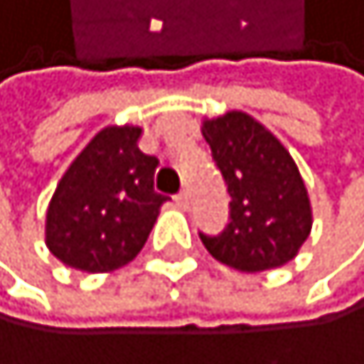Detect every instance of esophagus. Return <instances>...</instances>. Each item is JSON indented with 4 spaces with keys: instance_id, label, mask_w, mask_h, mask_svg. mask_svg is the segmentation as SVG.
<instances>
[{
    "instance_id": "esophagus-1",
    "label": "esophagus",
    "mask_w": 364,
    "mask_h": 364,
    "mask_svg": "<svg viewBox=\"0 0 364 364\" xmlns=\"http://www.w3.org/2000/svg\"><path fill=\"white\" fill-rule=\"evenodd\" d=\"M174 204L178 206V209H188L190 200H188V193H186V190H183V193H178V195L174 197Z\"/></svg>"
}]
</instances>
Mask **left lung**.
<instances>
[{"mask_svg": "<svg viewBox=\"0 0 364 364\" xmlns=\"http://www.w3.org/2000/svg\"><path fill=\"white\" fill-rule=\"evenodd\" d=\"M230 193V223L218 237L200 235L215 260L255 274L290 262L311 232V202L295 160L262 122L244 111L204 118Z\"/></svg>", "mask_w": 364, "mask_h": 364, "instance_id": "8db88e82", "label": "left lung"}]
</instances>
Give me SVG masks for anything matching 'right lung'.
Listing matches in <instances>:
<instances>
[{"label": "right lung", "mask_w": 364, "mask_h": 364, "mask_svg": "<svg viewBox=\"0 0 364 364\" xmlns=\"http://www.w3.org/2000/svg\"><path fill=\"white\" fill-rule=\"evenodd\" d=\"M141 127L100 129L60 178L46 211V246L71 269L104 274L132 262L167 197L153 190L158 158Z\"/></svg>", "instance_id": "obj_1"}]
</instances>
